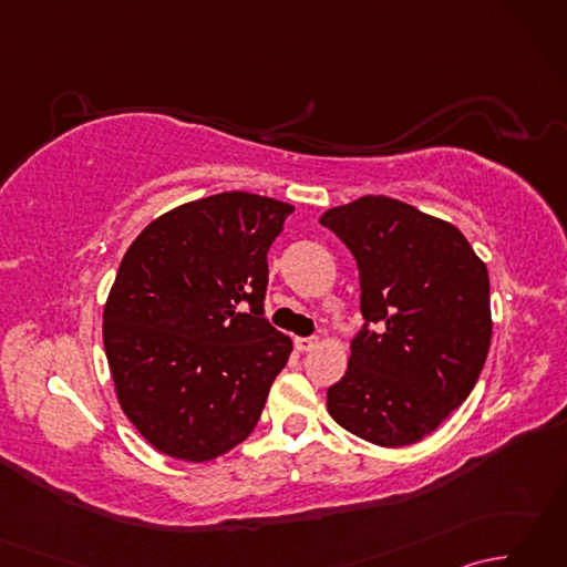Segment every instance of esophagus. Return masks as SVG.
<instances>
[{
  "label": "esophagus",
  "mask_w": 567,
  "mask_h": 567,
  "mask_svg": "<svg viewBox=\"0 0 567 567\" xmlns=\"http://www.w3.org/2000/svg\"><path fill=\"white\" fill-rule=\"evenodd\" d=\"M317 339H295V348L299 353H307V351H311V348H317Z\"/></svg>",
  "instance_id": "esophagus-1"
}]
</instances>
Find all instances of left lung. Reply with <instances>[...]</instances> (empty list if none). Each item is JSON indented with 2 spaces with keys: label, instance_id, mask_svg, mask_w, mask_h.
I'll list each match as a JSON object with an SVG mask.
<instances>
[{
  "label": "left lung",
  "instance_id": "8db88e82",
  "mask_svg": "<svg viewBox=\"0 0 567 567\" xmlns=\"http://www.w3.org/2000/svg\"><path fill=\"white\" fill-rule=\"evenodd\" d=\"M353 252L360 311L346 375L327 392L336 424L382 449L412 445L461 406L492 341L489 275L449 221L392 197H360L319 219Z\"/></svg>",
  "mask_w": 567,
  "mask_h": 567
}]
</instances>
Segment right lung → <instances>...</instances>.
Returning <instances> with one entry per match:
<instances>
[{"instance_id": "right-lung-1", "label": "right lung", "mask_w": 567, "mask_h": 567, "mask_svg": "<svg viewBox=\"0 0 567 567\" xmlns=\"http://www.w3.org/2000/svg\"><path fill=\"white\" fill-rule=\"evenodd\" d=\"M292 212L221 192L165 212L128 246L102 336L116 400L155 451L207 463L256 429L292 353L262 317L268 250Z\"/></svg>"}]
</instances>
